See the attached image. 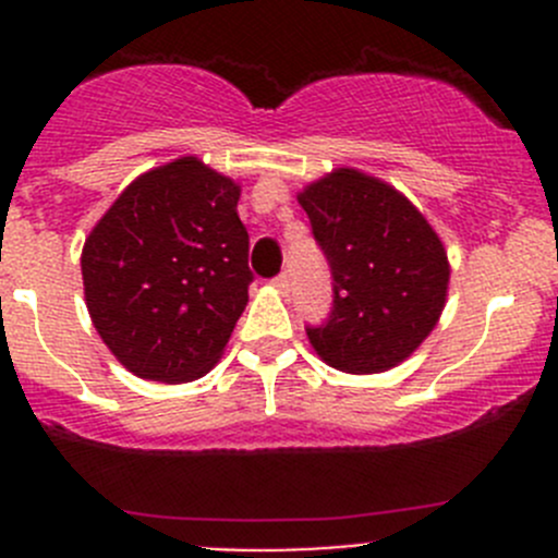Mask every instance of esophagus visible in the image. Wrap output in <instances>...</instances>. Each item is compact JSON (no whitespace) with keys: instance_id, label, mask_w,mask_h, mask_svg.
<instances>
[{"instance_id":"34e87169","label":"esophagus","mask_w":558,"mask_h":558,"mask_svg":"<svg viewBox=\"0 0 558 558\" xmlns=\"http://www.w3.org/2000/svg\"><path fill=\"white\" fill-rule=\"evenodd\" d=\"M272 286H275V289H278L280 291V294H289V275H286V272H280V275H275V278H272Z\"/></svg>"}]
</instances>
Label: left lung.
I'll return each mask as SVG.
<instances>
[{
  "mask_svg": "<svg viewBox=\"0 0 558 558\" xmlns=\"http://www.w3.org/2000/svg\"><path fill=\"white\" fill-rule=\"evenodd\" d=\"M300 205L331 269V311L305 326L318 356L353 375L408 359L446 305L440 238L399 191L356 170L307 185Z\"/></svg>",
  "mask_w": 558,
  "mask_h": 558,
  "instance_id": "left-lung-1",
  "label": "left lung"
}]
</instances>
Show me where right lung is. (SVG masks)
<instances>
[{
    "label": "right lung",
    "mask_w": 558,
    "mask_h": 558,
    "mask_svg": "<svg viewBox=\"0 0 558 558\" xmlns=\"http://www.w3.org/2000/svg\"><path fill=\"white\" fill-rule=\"evenodd\" d=\"M240 185L194 156L140 174L88 234L81 269L105 345L129 373L202 378L245 311Z\"/></svg>",
    "instance_id": "right-lung-1"
}]
</instances>
